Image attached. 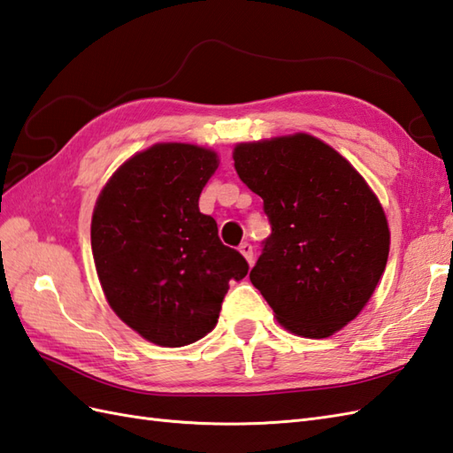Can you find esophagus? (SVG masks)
Listing matches in <instances>:
<instances>
[{
  "label": "esophagus",
  "mask_w": 453,
  "mask_h": 453,
  "mask_svg": "<svg viewBox=\"0 0 453 453\" xmlns=\"http://www.w3.org/2000/svg\"><path fill=\"white\" fill-rule=\"evenodd\" d=\"M240 253L246 257V261L251 265L253 263V246L250 242H244V244H240Z\"/></svg>",
  "instance_id": "34e87169"
}]
</instances>
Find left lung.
<instances>
[{
  "label": "left lung",
  "instance_id": "8db88e82",
  "mask_svg": "<svg viewBox=\"0 0 453 453\" xmlns=\"http://www.w3.org/2000/svg\"><path fill=\"white\" fill-rule=\"evenodd\" d=\"M233 157L273 228L251 284L286 330L333 336L365 307L388 261L379 197L336 150L303 132L238 143Z\"/></svg>",
  "mask_w": 453,
  "mask_h": 453
}]
</instances>
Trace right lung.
Wrapping results in <instances>:
<instances>
[{"label": "right lung", "mask_w": 453, "mask_h": 453, "mask_svg": "<svg viewBox=\"0 0 453 453\" xmlns=\"http://www.w3.org/2000/svg\"><path fill=\"white\" fill-rule=\"evenodd\" d=\"M217 167L211 150L156 143L120 165L94 207L92 253L107 302L157 346L211 333L228 282L250 269L197 207Z\"/></svg>", "instance_id": "add662e5"}]
</instances>
